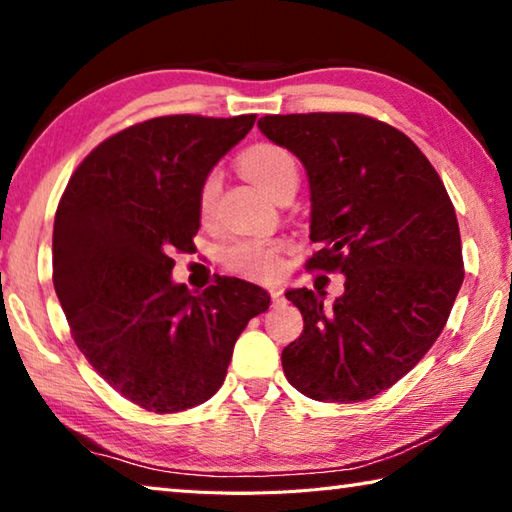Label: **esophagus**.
Listing matches in <instances>:
<instances>
[{
  "label": "esophagus",
  "mask_w": 512,
  "mask_h": 512,
  "mask_svg": "<svg viewBox=\"0 0 512 512\" xmlns=\"http://www.w3.org/2000/svg\"><path fill=\"white\" fill-rule=\"evenodd\" d=\"M271 302H273V307H280V305H284V302H287L282 289H271Z\"/></svg>",
  "instance_id": "1"
}]
</instances>
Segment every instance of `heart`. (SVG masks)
Returning <instances> with one entry per match:
<instances>
[{"mask_svg": "<svg viewBox=\"0 0 512 512\" xmlns=\"http://www.w3.org/2000/svg\"><path fill=\"white\" fill-rule=\"evenodd\" d=\"M241 169H244L255 183L275 196L289 180H298V164L293 155L277 144H255L241 153ZM221 192L219 171H210L203 178L198 189V212L203 221H210L216 210ZM284 244L282 241H264V239H244L225 248L223 262L230 271H235L250 280L271 282L284 271Z\"/></svg>", "mask_w": 512, "mask_h": 512, "instance_id": "heart-1", "label": "heart"}]
</instances>
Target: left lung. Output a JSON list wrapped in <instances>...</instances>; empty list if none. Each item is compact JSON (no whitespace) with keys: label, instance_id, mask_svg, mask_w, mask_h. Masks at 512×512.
Masks as SVG:
<instances>
[{"label":"left lung","instance_id":"8db88e82","mask_svg":"<svg viewBox=\"0 0 512 512\" xmlns=\"http://www.w3.org/2000/svg\"><path fill=\"white\" fill-rule=\"evenodd\" d=\"M268 140L305 164L309 271L343 273L332 307L293 289L305 329L282 350L289 384L318 402H363L400 381L443 332L463 248L443 180L397 128L357 112L266 115Z\"/></svg>","mask_w":512,"mask_h":512}]
</instances>
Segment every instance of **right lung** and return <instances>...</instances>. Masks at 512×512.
<instances>
[{
  "instance_id": "1",
  "label": "right lung",
  "mask_w": 512,
  "mask_h": 512,
  "mask_svg": "<svg viewBox=\"0 0 512 512\" xmlns=\"http://www.w3.org/2000/svg\"><path fill=\"white\" fill-rule=\"evenodd\" d=\"M255 115L155 117L90 151L54 221V289L90 366L155 413L219 391L248 320L268 309L255 284L221 277L203 293L173 284V253H194L198 189Z\"/></svg>"
}]
</instances>
